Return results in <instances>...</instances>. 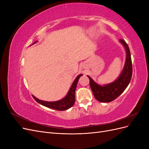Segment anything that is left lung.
Listing matches in <instances>:
<instances>
[{
  "label": "left lung",
  "mask_w": 149,
  "mask_h": 149,
  "mask_svg": "<svg viewBox=\"0 0 149 149\" xmlns=\"http://www.w3.org/2000/svg\"><path fill=\"white\" fill-rule=\"evenodd\" d=\"M120 42L123 45L126 50V60L124 70L119 77L114 82L101 86L94 82L91 77L88 76L89 79L90 87L94 96L100 102H109L114 100L124 92L131 79L132 64L130 49L124 40L120 39Z\"/></svg>",
  "instance_id": "left-lung-1"
}]
</instances>
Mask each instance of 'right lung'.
I'll return each mask as SVG.
<instances>
[{
  "instance_id": "right-lung-1",
  "label": "right lung",
  "mask_w": 149,
  "mask_h": 149,
  "mask_svg": "<svg viewBox=\"0 0 149 149\" xmlns=\"http://www.w3.org/2000/svg\"><path fill=\"white\" fill-rule=\"evenodd\" d=\"M36 42H34L33 44H34ZM81 76L82 74H79L77 76V77H76V78L74 79L73 84L71 85V88L68 91V93L66 97L63 99H62L61 100L55 101V102H47V101L40 100L33 95L32 96L36 101L44 106L51 108V109H55V110H58V111L66 110L74 105V102H75L76 88V86H77L78 80Z\"/></svg>"
}]
</instances>
